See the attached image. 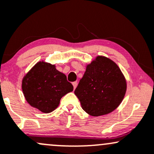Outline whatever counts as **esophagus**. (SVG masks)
I'll list each match as a JSON object with an SVG mask.
<instances>
[{"label":"esophagus","mask_w":154,"mask_h":154,"mask_svg":"<svg viewBox=\"0 0 154 154\" xmlns=\"http://www.w3.org/2000/svg\"><path fill=\"white\" fill-rule=\"evenodd\" d=\"M72 85H73V86H74V89H75L77 86V82H72Z\"/></svg>","instance_id":"34e87169"}]
</instances>
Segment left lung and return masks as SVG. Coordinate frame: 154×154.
I'll list each match as a JSON object with an SVG mask.
<instances>
[{
    "label": "left lung",
    "instance_id": "obj_1",
    "mask_svg": "<svg viewBox=\"0 0 154 154\" xmlns=\"http://www.w3.org/2000/svg\"><path fill=\"white\" fill-rule=\"evenodd\" d=\"M126 91V79L117 64L104 56H97L87 65L74 94L88 114L100 116L114 111Z\"/></svg>",
    "mask_w": 154,
    "mask_h": 154
}]
</instances>
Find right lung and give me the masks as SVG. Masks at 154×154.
I'll return each instance as SVG.
<instances>
[{"label": "right lung", "mask_w": 154, "mask_h": 154, "mask_svg": "<svg viewBox=\"0 0 154 154\" xmlns=\"http://www.w3.org/2000/svg\"><path fill=\"white\" fill-rule=\"evenodd\" d=\"M66 76L55 65L38 62L23 79L22 89L28 104L42 112L55 110L63 96L73 91Z\"/></svg>", "instance_id": "obj_1"}]
</instances>
